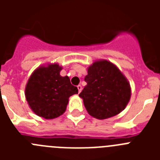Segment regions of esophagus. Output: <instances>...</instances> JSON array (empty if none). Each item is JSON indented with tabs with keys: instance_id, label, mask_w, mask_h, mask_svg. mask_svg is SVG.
<instances>
[{
	"instance_id": "1",
	"label": "esophagus",
	"mask_w": 160,
	"mask_h": 160,
	"mask_svg": "<svg viewBox=\"0 0 160 160\" xmlns=\"http://www.w3.org/2000/svg\"><path fill=\"white\" fill-rule=\"evenodd\" d=\"M78 92H81L82 90V87L81 85H78Z\"/></svg>"
}]
</instances>
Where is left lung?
<instances>
[{
    "label": "left lung",
    "instance_id": "8db88e82",
    "mask_svg": "<svg viewBox=\"0 0 160 160\" xmlns=\"http://www.w3.org/2000/svg\"><path fill=\"white\" fill-rule=\"evenodd\" d=\"M87 85L79 96L87 112L98 119L119 114L131 98L130 84L118 68L108 61L95 62L85 77Z\"/></svg>",
    "mask_w": 160,
    "mask_h": 160
}]
</instances>
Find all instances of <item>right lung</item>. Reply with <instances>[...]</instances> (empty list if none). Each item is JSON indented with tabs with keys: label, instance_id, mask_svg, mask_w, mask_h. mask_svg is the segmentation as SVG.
Instances as JSON below:
<instances>
[{
	"label": "right lung",
	"instance_id": "add662e5",
	"mask_svg": "<svg viewBox=\"0 0 160 160\" xmlns=\"http://www.w3.org/2000/svg\"><path fill=\"white\" fill-rule=\"evenodd\" d=\"M58 64L38 68L28 81L25 98L32 111L38 116L52 119L65 112L69 98L78 93L69 77L60 75Z\"/></svg>",
	"mask_w": 160,
	"mask_h": 160
}]
</instances>
